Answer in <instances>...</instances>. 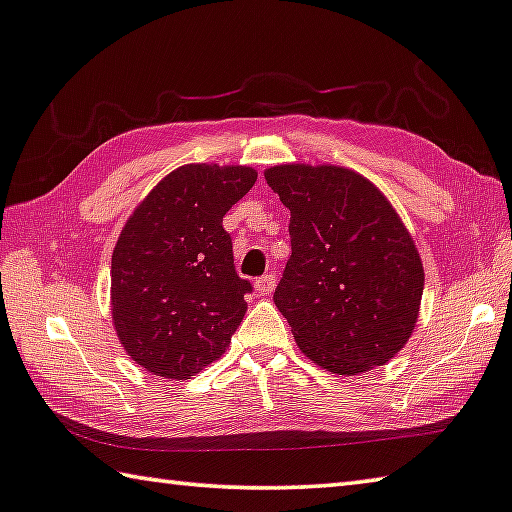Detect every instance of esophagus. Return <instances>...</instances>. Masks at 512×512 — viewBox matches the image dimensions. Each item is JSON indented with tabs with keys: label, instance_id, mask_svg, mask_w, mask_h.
<instances>
[{
	"label": "esophagus",
	"instance_id": "esophagus-1",
	"mask_svg": "<svg viewBox=\"0 0 512 512\" xmlns=\"http://www.w3.org/2000/svg\"><path fill=\"white\" fill-rule=\"evenodd\" d=\"M277 284V277L275 273H266L264 277H259V280H255V291L262 296V293H271L275 289Z\"/></svg>",
	"mask_w": 512,
	"mask_h": 512
}]
</instances>
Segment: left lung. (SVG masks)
Listing matches in <instances>:
<instances>
[{
	"mask_svg": "<svg viewBox=\"0 0 512 512\" xmlns=\"http://www.w3.org/2000/svg\"><path fill=\"white\" fill-rule=\"evenodd\" d=\"M264 178L291 212L273 302L298 348L336 375L384 366L411 339L424 289L400 214L368 178L334 164H275Z\"/></svg>",
	"mask_w": 512,
	"mask_h": 512,
	"instance_id": "8db88e82",
	"label": "left lung"
}]
</instances>
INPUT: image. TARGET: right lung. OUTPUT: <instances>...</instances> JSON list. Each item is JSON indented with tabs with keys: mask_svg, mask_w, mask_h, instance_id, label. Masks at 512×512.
<instances>
[{
	"mask_svg": "<svg viewBox=\"0 0 512 512\" xmlns=\"http://www.w3.org/2000/svg\"><path fill=\"white\" fill-rule=\"evenodd\" d=\"M241 164H185L121 228L110 266L112 325L128 357L164 379H192L228 348L250 282L223 216L255 185Z\"/></svg>",
	"mask_w": 512,
	"mask_h": 512,
	"instance_id": "right-lung-1",
	"label": "right lung"
}]
</instances>
